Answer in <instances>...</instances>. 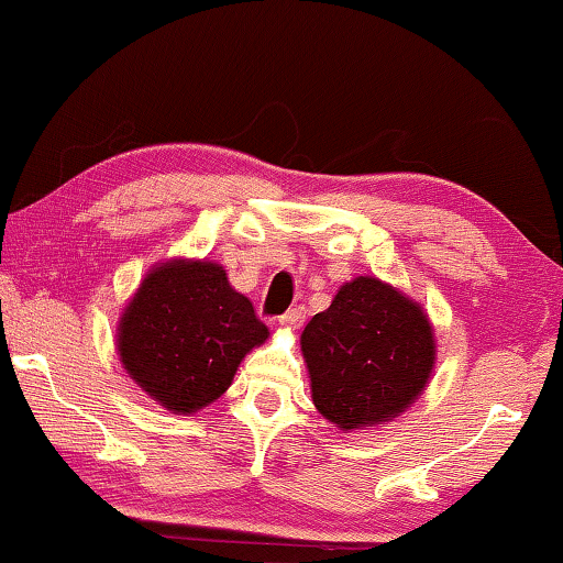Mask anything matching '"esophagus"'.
Returning <instances> with one entry per match:
<instances>
[{
  "instance_id": "obj_1",
  "label": "esophagus",
  "mask_w": 563,
  "mask_h": 563,
  "mask_svg": "<svg viewBox=\"0 0 563 563\" xmlns=\"http://www.w3.org/2000/svg\"><path fill=\"white\" fill-rule=\"evenodd\" d=\"M302 320H306V310L302 308H290L288 313H283L278 318V325L280 328H288V330H296L302 325Z\"/></svg>"
}]
</instances>
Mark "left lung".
I'll use <instances>...</instances> for the list:
<instances>
[{"label": "left lung", "mask_w": 563, "mask_h": 563, "mask_svg": "<svg viewBox=\"0 0 563 563\" xmlns=\"http://www.w3.org/2000/svg\"><path fill=\"white\" fill-rule=\"evenodd\" d=\"M316 408L341 431L378 426L416 404L435 363L423 308L371 275L345 283L300 335Z\"/></svg>", "instance_id": "1"}]
</instances>
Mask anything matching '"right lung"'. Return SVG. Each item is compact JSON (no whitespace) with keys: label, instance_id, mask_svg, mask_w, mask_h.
<instances>
[{"label":"right lung","instance_id":"obj_1","mask_svg":"<svg viewBox=\"0 0 563 563\" xmlns=\"http://www.w3.org/2000/svg\"><path fill=\"white\" fill-rule=\"evenodd\" d=\"M271 335L253 302L210 261H167L145 275L118 325L124 371L173 413H195L233 383Z\"/></svg>","mask_w":563,"mask_h":563}]
</instances>
